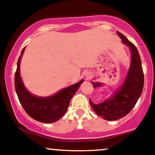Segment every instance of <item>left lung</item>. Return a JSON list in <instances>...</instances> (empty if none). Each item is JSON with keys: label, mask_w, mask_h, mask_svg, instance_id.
<instances>
[{"label": "left lung", "mask_w": 155, "mask_h": 155, "mask_svg": "<svg viewBox=\"0 0 155 155\" xmlns=\"http://www.w3.org/2000/svg\"><path fill=\"white\" fill-rule=\"evenodd\" d=\"M117 33L122 41L128 45L131 51L132 58L127 76L122 86L110 99L99 104H94L89 101L91 107L97 115L107 121L120 119L127 115L137 104L144 85V73L138 50L125 36L118 31ZM92 85L94 87H96L101 84L92 82Z\"/></svg>", "instance_id": "obj_1"}]
</instances>
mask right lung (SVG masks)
<instances>
[{
    "label": "right lung",
    "mask_w": 155,
    "mask_h": 155,
    "mask_svg": "<svg viewBox=\"0 0 155 155\" xmlns=\"http://www.w3.org/2000/svg\"><path fill=\"white\" fill-rule=\"evenodd\" d=\"M24 50L25 48L18 58L15 73V88L18 101L28 115L36 121L43 123L57 121L68 110L70 100L77 91L83 80L48 97H38L31 94L23 85L19 73V64Z\"/></svg>",
    "instance_id": "1"
}]
</instances>
